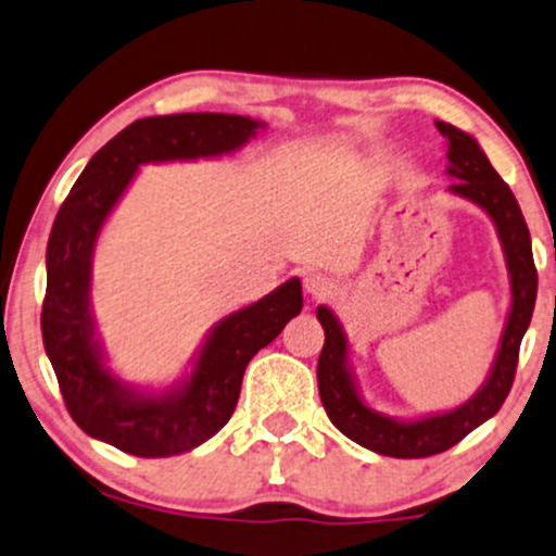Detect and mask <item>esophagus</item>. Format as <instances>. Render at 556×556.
Masks as SVG:
<instances>
[{
  "label": "esophagus",
  "instance_id": "obj_1",
  "mask_svg": "<svg viewBox=\"0 0 556 556\" xmlns=\"http://www.w3.org/2000/svg\"><path fill=\"white\" fill-rule=\"evenodd\" d=\"M302 287H305V292L309 298H325V294L330 292V279L325 277L320 271H307L305 277H302Z\"/></svg>",
  "mask_w": 556,
  "mask_h": 556
}]
</instances>
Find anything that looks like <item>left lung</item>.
<instances>
[{
    "mask_svg": "<svg viewBox=\"0 0 556 556\" xmlns=\"http://www.w3.org/2000/svg\"><path fill=\"white\" fill-rule=\"evenodd\" d=\"M434 124H438L440 135L447 139V175L455 177L447 190L483 208L498 231L510 279V309L491 374L468 402L450 412L427 414L419 419H394L371 409L358 394V383L348 366V338L343 325L338 323L330 307H317V320L325 330V345L320 361H317V389H320L325 412L345 438L389 457H429L445 453L501 409L514 387L519 345L536 302V266L531 256V236L514 192L501 180V175L495 173L485 152L468 131L445 122Z\"/></svg>",
    "mask_w": 556,
    "mask_h": 556,
    "instance_id": "obj_1",
    "label": "left lung"
}]
</instances>
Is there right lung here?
<instances>
[{
    "instance_id": "right-lung-1",
    "label": "right lung",
    "mask_w": 556,
    "mask_h": 556,
    "mask_svg": "<svg viewBox=\"0 0 556 556\" xmlns=\"http://www.w3.org/2000/svg\"><path fill=\"white\" fill-rule=\"evenodd\" d=\"M258 129L264 122L251 116L211 111L139 118L93 154L58 211L46 254L42 343L73 421L122 453L169 457L211 440L231 419L249 361L300 315L302 285L292 277L213 325L190 374L154 394L116 379L96 336L93 249L137 169L147 162L231 154Z\"/></svg>"
}]
</instances>
